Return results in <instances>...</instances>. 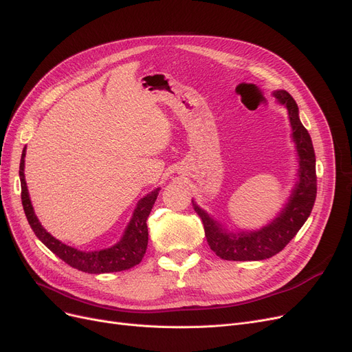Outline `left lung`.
Wrapping results in <instances>:
<instances>
[{"instance_id":"left-lung-1","label":"left lung","mask_w":352,"mask_h":352,"mask_svg":"<svg viewBox=\"0 0 352 352\" xmlns=\"http://www.w3.org/2000/svg\"><path fill=\"white\" fill-rule=\"evenodd\" d=\"M273 96L287 111L298 157L296 182L278 216L258 230L230 232L192 200L194 210L203 221L210 249L224 261H263L278 254L308 220L315 203L316 168L311 135L299 119L295 99L286 90H274Z\"/></svg>"}]
</instances>
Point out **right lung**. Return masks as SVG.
<instances>
[{
  "instance_id": "obj_1",
  "label": "right lung",
  "mask_w": 352,
  "mask_h": 352,
  "mask_svg": "<svg viewBox=\"0 0 352 352\" xmlns=\"http://www.w3.org/2000/svg\"><path fill=\"white\" fill-rule=\"evenodd\" d=\"M24 158H25V148L23 149L21 161H20V181H21V201L23 208L25 212V217L28 220L30 227L33 228L34 234L38 240L49 248L56 256L62 258L63 262L70 265L72 267L86 272V273H111V272H120L128 270L138 263H141L142 257L146 252L148 246V226L146 220L149 212L155 204L158 192L161 188L152 190L149 194L142 197L136 204L132 219L128 223L124 234L120 240L108 249H100L94 252H85L74 249L67 244L62 243L53 237L38 221L34 208L30 200L27 182L24 177Z\"/></svg>"
}]
</instances>
